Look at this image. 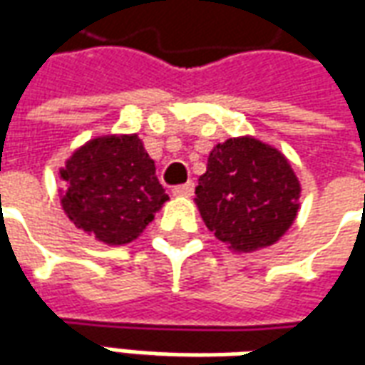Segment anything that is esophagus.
Instances as JSON below:
<instances>
[{"instance_id": "34e87169", "label": "esophagus", "mask_w": 365, "mask_h": 365, "mask_svg": "<svg viewBox=\"0 0 365 365\" xmlns=\"http://www.w3.org/2000/svg\"><path fill=\"white\" fill-rule=\"evenodd\" d=\"M193 190H195V185L191 182L183 183V185H178L174 187V195L175 197H191L193 195Z\"/></svg>"}]
</instances>
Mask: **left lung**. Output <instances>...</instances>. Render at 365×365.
<instances>
[{
    "label": "left lung",
    "mask_w": 365,
    "mask_h": 365,
    "mask_svg": "<svg viewBox=\"0 0 365 365\" xmlns=\"http://www.w3.org/2000/svg\"><path fill=\"white\" fill-rule=\"evenodd\" d=\"M301 183L279 148L252 135L215 144L195 187L207 229L229 250L250 254L275 245L299 213Z\"/></svg>",
    "instance_id": "left-lung-1"
}]
</instances>
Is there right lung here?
Masks as SVG:
<instances>
[{"label":"right lung","instance_id":"obj_1","mask_svg":"<svg viewBox=\"0 0 365 365\" xmlns=\"http://www.w3.org/2000/svg\"><path fill=\"white\" fill-rule=\"evenodd\" d=\"M58 175L66 183L58 190L62 211L107 246L136 240L170 201L138 135L91 138L72 152Z\"/></svg>","mask_w":365,"mask_h":365}]
</instances>
